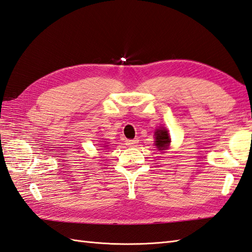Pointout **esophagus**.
I'll return each mask as SVG.
<instances>
[{
  "label": "esophagus",
  "mask_w": 252,
  "mask_h": 252,
  "mask_svg": "<svg viewBox=\"0 0 252 252\" xmlns=\"http://www.w3.org/2000/svg\"><path fill=\"white\" fill-rule=\"evenodd\" d=\"M137 142H138L137 139H127V140H126V144L127 146H130V147H133V146H136Z\"/></svg>",
  "instance_id": "34e87169"
}]
</instances>
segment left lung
I'll list each match as a JSON object with an SVG mask.
<instances>
[{
  "instance_id": "1",
  "label": "left lung",
  "mask_w": 252,
  "mask_h": 252,
  "mask_svg": "<svg viewBox=\"0 0 252 252\" xmlns=\"http://www.w3.org/2000/svg\"><path fill=\"white\" fill-rule=\"evenodd\" d=\"M155 145L158 150L164 151L168 149L169 144H171V138H169L167 128L163 126L157 128L155 132Z\"/></svg>"
}]
</instances>
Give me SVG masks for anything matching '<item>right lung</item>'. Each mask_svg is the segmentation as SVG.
<instances>
[{"instance_id":"add662e5","label":"right lung","mask_w":252,"mask_h":252,"mask_svg":"<svg viewBox=\"0 0 252 252\" xmlns=\"http://www.w3.org/2000/svg\"><path fill=\"white\" fill-rule=\"evenodd\" d=\"M107 146H108V145H105V146H103V147L105 148V147H107Z\"/></svg>"}]
</instances>
